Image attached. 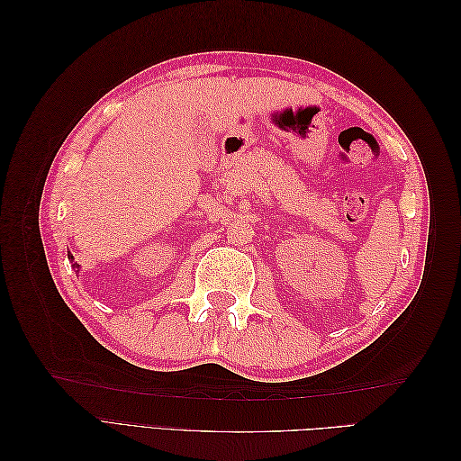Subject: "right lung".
I'll return each mask as SVG.
<instances>
[{"label":"right lung","mask_w":461,"mask_h":461,"mask_svg":"<svg viewBox=\"0 0 461 461\" xmlns=\"http://www.w3.org/2000/svg\"><path fill=\"white\" fill-rule=\"evenodd\" d=\"M68 259H71V263H73V267H75V269H78V263H75V261H73L75 258H73V254H71V252H68Z\"/></svg>","instance_id":"add662e5"}]
</instances>
